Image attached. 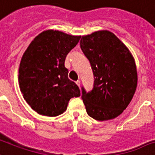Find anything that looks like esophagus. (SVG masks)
Listing matches in <instances>:
<instances>
[{"label":"esophagus","mask_w":155,"mask_h":155,"mask_svg":"<svg viewBox=\"0 0 155 155\" xmlns=\"http://www.w3.org/2000/svg\"><path fill=\"white\" fill-rule=\"evenodd\" d=\"M76 84H77L79 87H80V80H77V81H76Z\"/></svg>","instance_id":"esophagus-1"}]
</instances>
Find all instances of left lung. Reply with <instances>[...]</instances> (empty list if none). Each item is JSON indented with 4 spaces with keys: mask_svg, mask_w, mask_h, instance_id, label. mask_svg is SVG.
<instances>
[{
    "mask_svg": "<svg viewBox=\"0 0 155 155\" xmlns=\"http://www.w3.org/2000/svg\"><path fill=\"white\" fill-rule=\"evenodd\" d=\"M80 48L90 62L93 90L82 88L87 114L98 121L113 120L132 101L137 85L135 60L127 46L107 30L83 35Z\"/></svg>",
    "mask_w": 155,
    "mask_h": 155,
    "instance_id": "8db88e82",
    "label": "left lung"
}]
</instances>
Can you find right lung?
Segmentation results:
<instances>
[{"label": "right lung", "instance_id": "right-lung-1", "mask_svg": "<svg viewBox=\"0 0 155 155\" xmlns=\"http://www.w3.org/2000/svg\"><path fill=\"white\" fill-rule=\"evenodd\" d=\"M80 39V35L59 31H44L24 52L18 69L19 88L23 98L38 114L58 116L67 110L70 99L80 96L64 65Z\"/></svg>", "mask_w": 155, "mask_h": 155}]
</instances>
